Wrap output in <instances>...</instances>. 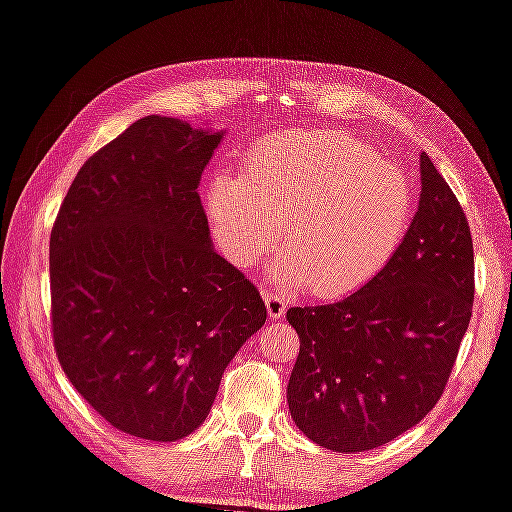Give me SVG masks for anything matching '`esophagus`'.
<instances>
[{"label": "esophagus", "mask_w": 512, "mask_h": 512, "mask_svg": "<svg viewBox=\"0 0 512 512\" xmlns=\"http://www.w3.org/2000/svg\"><path fill=\"white\" fill-rule=\"evenodd\" d=\"M264 303H266V312H269L271 319H282V316H285L287 303L280 294H275V291H264Z\"/></svg>", "instance_id": "obj_1"}]
</instances>
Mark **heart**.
<instances>
[{
	"label": "heart",
	"instance_id": "heart-1",
	"mask_svg": "<svg viewBox=\"0 0 512 512\" xmlns=\"http://www.w3.org/2000/svg\"><path fill=\"white\" fill-rule=\"evenodd\" d=\"M221 253L253 266L278 241L271 266L280 287L346 294L385 269L415 216V193L399 168L339 132H296L259 143L246 180L216 175L205 196Z\"/></svg>",
	"mask_w": 512,
	"mask_h": 512
}]
</instances>
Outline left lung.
I'll return each mask as SVG.
<instances>
[{
	"mask_svg": "<svg viewBox=\"0 0 512 512\" xmlns=\"http://www.w3.org/2000/svg\"><path fill=\"white\" fill-rule=\"evenodd\" d=\"M401 248L351 296L291 307L300 351L291 419L319 446L358 453L417 426L440 401L472 319L474 246L465 212L428 154Z\"/></svg>",
	"mask_w": 512,
	"mask_h": 512,
	"instance_id": "1",
	"label": "left lung"
}]
</instances>
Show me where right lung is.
<instances>
[{
	"label": "right lung",
	"instance_id": "obj_1",
	"mask_svg": "<svg viewBox=\"0 0 512 512\" xmlns=\"http://www.w3.org/2000/svg\"><path fill=\"white\" fill-rule=\"evenodd\" d=\"M223 129L145 116L95 152L50 239L52 332L63 371L113 428L191 435L266 307L214 250L198 184Z\"/></svg>",
	"mask_w": 512,
	"mask_h": 512
}]
</instances>
